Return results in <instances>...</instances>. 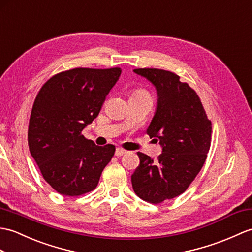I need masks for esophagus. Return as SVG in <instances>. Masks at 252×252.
<instances>
[{
  "instance_id": "esophagus-1",
  "label": "esophagus",
  "mask_w": 252,
  "mask_h": 252,
  "mask_svg": "<svg viewBox=\"0 0 252 252\" xmlns=\"http://www.w3.org/2000/svg\"><path fill=\"white\" fill-rule=\"evenodd\" d=\"M125 154H126V150L122 149V148H117L116 151H115V156H117V157H121V156H124Z\"/></svg>"
}]
</instances>
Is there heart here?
<instances>
[{
  "instance_id": "heart-1",
  "label": "heart",
  "mask_w": 252,
  "mask_h": 252,
  "mask_svg": "<svg viewBox=\"0 0 252 252\" xmlns=\"http://www.w3.org/2000/svg\"><path fill=\"white\" fill-rule=\"evenodd\" d=\"M132 96H149V94L144 89H135L132 93Z\"/></svg>"
}]
</instances>
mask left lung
<instances>
[{
	"label": "left lung",
	"mask_w": 252,
	"mask_h": 252,
	"mask_svg": "<svg viewBox=\"0 0 252 252\" xmlns=\"http://www.w3.org/2000/svg\"><path fill=\"white\" fill-rule=\"evenodd\" d=\"M134 72L157 88L158 107L147 133L159 139L163 153L157 161L137 153L132 187L142 200L160 204L184 193L200 173L210 148L212 121L197 93L177 74L160 68Z\"/></svg>",
	"instance_id": "1"
}]
</instances>
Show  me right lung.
Listing matches in <instances>:
<instances>
[{
	"instance_id": "obj_1",
	"label": "right lung",
	"mask_w": 252,
	"mask_h": 252,
	"mask_svg": "<svg viewBox=\"0 0 252 252\" xmlns=\"http://www.w3.org/2000/svg\"><path fill=\"white\" fill-rule=\"evenodd\" d=\"M120 74V67L67 69L47 80L35 97L29 149L44 179L62 195L94 190L112 160L115 146H96L83 130L96 118Z\"/></svg>"
}]
</instances>
